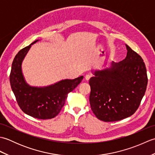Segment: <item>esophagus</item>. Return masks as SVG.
Returning a JSON list of instances; mask_svg holds the SVG:
<instances>
[{"label":"esophagus","mask_w":155,"mask_h":155,"mask_svg":"<svg viewBox=\"0 0 155 155\" xmlns=\"http://www.w3.org/2000/svg\"><path fill=\"white\" fill-rule=\"evenodd\" d=\"M90 78H91L90 76L88 74H87V75H85V77H84V80L86 81H88L90 79Z\"/></svg>","instance_id":"obj_1"}]
</instances>
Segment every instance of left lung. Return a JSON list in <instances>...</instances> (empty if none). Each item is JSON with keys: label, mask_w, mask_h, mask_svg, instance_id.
Wrapping results in <instances>:
<instances>
[{"label": "left lung", "mask_w": 155, "mask_h": 155, "mask_svg": "<svg viewBox=\"0 0 155 155\" xmlns=\"http://www.w3.org/2000/svg\"><path fill=\"white\" fill-rule=\"evenodd\" d=\"M127 54L119 62L93 71L89 84L91 109L98 119L117 121L133 115L147 89L148 78L143 58L126 45Z\"/></svg>", "instance_id": "obj_1"}]
</instances>
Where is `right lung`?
<instances>
[{"label":"right lung","mask_w":155,"mask_h":155,"mask_svg":"<svg viewBox=\"0 0 155 155\" xmlns=\"http://www.w3.org/2000/svg\"><path fill=\"white\" fill-rule=\"evenodd\" d=\"M34 41L21 49L13 60L10 83L18 106L25 113L38 119H50L60 113L68 94L81 83V76L74 79H64L43 87H32L26 82L22 71V63Z\"/></svg>","instance_id":"1"}]
</instances>
